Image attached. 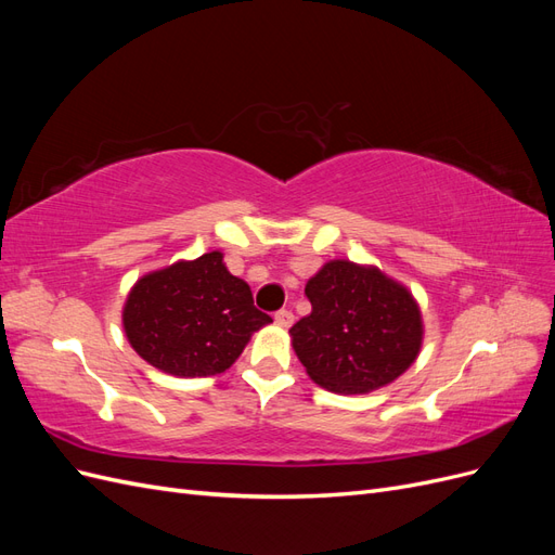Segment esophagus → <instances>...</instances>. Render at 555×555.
Segmentation results:
<instances>
[{
    "label": "esophagus",
    "instance_id": "1",
    "mask_svg": "<svg viewBox=\"0 0 555 555\" xmlns=\"http://www.w3.org/2000/svg\"><path fill=\"white\" fill-rule=\"evenodd\" d=\"M275 322L284 328H289L294 324V312L292 310H278L275 312Z\"/></svg>",
    "mask_w": 555,
    "mask_h": 555
}]
</instances>
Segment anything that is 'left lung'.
<instances>
[{
    "instance_id": "1",
    "label": "left lung",
    "mask_w": 555,
    "mask_h": 555,
    "mask_svg": "<svg viewBox=\"0 0 555 555\" xmlns=\"http://www.w3.org/2000/svg\"><path fill=\"white\" fill-rule=\"evenodd\" d=\"M312 312L289 328L308 375L335 393H367L418 357L422 312L402 284L377 268L328 261L306 284Z\"/></svg>"
}]
</instances>
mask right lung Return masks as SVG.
Listing matches in <instances>:
<instances>
[{
	"instance_id": "1",
	"label": "right lung",
	"mask_w": 555,
	"mask_h": 555,
	"mask_svg": "<svg viewBox=\"0 0 555 555\" xmlns=\"http://www.w3.org/2000/svg\"><path fill=\"white\" fill-rule=\"evenodd\" d=\"M271 322L255 308L247 282L227 271L222 251L143 275L122 312L137 354L176 377L224 373L249 335Z\"/></svg>"
}]
</instances>
